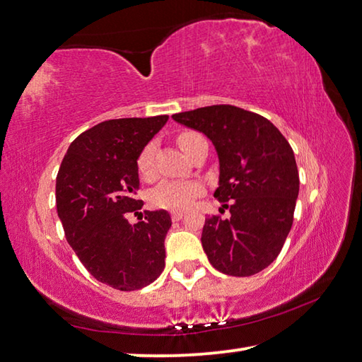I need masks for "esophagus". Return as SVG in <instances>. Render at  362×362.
Instances as JSON below:
<instances>
[{
    "instance_id": "esophagus-1",
    "label": "esophagus",
    "mask_w": 362,
    "mask_h": 362,
    "mask_svg": "<svg viewBox=\"0 0 362 362\" xmlns=\"http://www.w3.org/2000/svg\"><path fill=\"white\" fill-rule=\"evenodd\" d=\"M182 218H185V213H182V211H177V210L171 211V219H173V221H181Z\"/></svg>"
}]
</instances>
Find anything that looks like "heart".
Here are the masks:
<instances>
[{
    "instance_id": "obj_1",
    "label": "heart",
    "mask_w": 362,
    "mask_h": 362,
    "mask_svg": "<svg viewBox=\"0 0 362 362\" xmlns=\"http://www.w3.org/2000/svg\"><path fill=\"white\" fill-rule=\"evenodd\" d=\"M200 136L199 133L185 132L177 136V144L185 151L187 144L194 138ZM154 158H156V143H148L139 152L136 167L143 176H151L154 170ZM200 192V186L195 182H182V181H162L152 191V204L168 210H186L191 205L195 195Z\"/></svg>"
}]
</instances>
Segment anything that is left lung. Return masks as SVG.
<instances>
[{
    "mask_svg": "<svg viewBox=\"0 0 362 362\" xmlns=\"http://www.w3.org/2000/svg\"><path fill=\"white\" fill-rule=\"evenodd\" d=\"M171 117L204 133L219 158L214 197L229 208L230 218L205 219L202 246L208 261L226 275L259 274L280 255L293 226L299 195L293 148L269 119L232 105Z\"/></svg>",
    "mask_w": 362,
    "mask_h": 362,
    "instance_id": "8db88e82",
    "label": "left lung"
}]
</instances>
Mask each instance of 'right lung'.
I'll return each instance as SVG.
<instances>
[{
  "label": "right lung",
  "mask_w": 362,
  "mask_h": 362,
  "mask_svg": "<svg viewBox=\"0 0 362 362\" xmlns=\"http://www.w3.org/2000/svg\"><path fill=\"white\" fill-rule=\"evenodd\" d=\"M168 116L105 120L74 139L55 185L57 213L69 246L93 278L119 291H136L157 280L165 267L168 211L141 210L138 156Z\"/></svg>",
  "instance_id": "right-lung-1"
}]
</instances>
